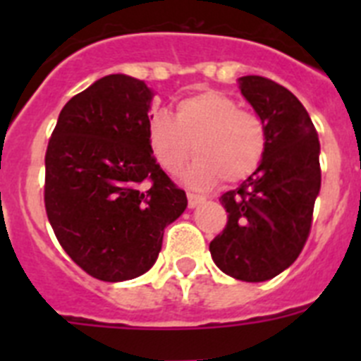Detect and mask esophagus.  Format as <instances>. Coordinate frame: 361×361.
Wrapping results in <instances>:
<instances>
[{
	"instance_id": "obj_1",
	"label": "esophagus",
	"mask_w": 361,
	"mask_h": 361,
	"mask_svg": "<svg viewBox=\"0 0 361 361\" xmlns=\"http://www.w3.org/2000/svg\"><path fill=\"white\" fill-rule=\"evenodd\" d=\"M204 200L206 199H204L202 195H197V193H188V206H190L191 209L197 208V206H199V204H202Z\"/></svg>"
}]
</instances>
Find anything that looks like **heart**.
Here are the masks:
<instances>
[{"label": "heart", "instance_id": "heart-1", "mask_svg": "<svg viewBox=\"0 0 361 361\" xmlns=\"http://www.w3.org/2000/svg\"><path fill=\"white\" fill-rule=\"evenodd\" d=\"M148 145L162 170L175 173L191 153L197 161L184 173L188 183L237 184L258 170L267 149L264 123L220 92H200L177 104L175 119L155 111L148 121Z\"/></svg>", "mask_w": 361, "mask_h": 361}]
</instances>
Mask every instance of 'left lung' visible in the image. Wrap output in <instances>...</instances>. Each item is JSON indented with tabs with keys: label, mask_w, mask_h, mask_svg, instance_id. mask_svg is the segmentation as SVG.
<instances>
[{
	"label": "left lung",
	"mask_w": 361,
	"mask_h": 361,
	"mask_svg": "<svg viewBox=\"0 0 361 361\" xmlns=\"http://www.w3.org/2000/svg\"><path fill=\"white\" fill-rule=\"evenodd\" d=\"M238 88L267 133L262 164L220 202L228 224L209 244L213 262L244 282L288 269L309 237L320 193V142L304 104L279 82L244 75Z\"/></svg>",
	"instance_id": "obj_1"
}]
</instances>
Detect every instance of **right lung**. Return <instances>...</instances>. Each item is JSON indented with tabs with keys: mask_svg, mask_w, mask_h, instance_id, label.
Returning <instances> with one entry per match:
<instances>
[{
	"mask_svg": "<svg viewBox=\"0 0 361 361\" xmlns=\"http://www.w3.org/2000/svg\"><path fill=\"white\" fill-rule=\"evenodd\" d=\"M152 99L141 79H97L63 106L44 155L50 226L73 262L104 282L145 275L188 206L149 149Z\"/></svg>",
	"mask_w": 361,
	"mask_h": 361,
	"instance_id": "add662e5",
	"label": "right lung"
}]
</instances>
